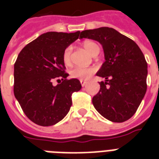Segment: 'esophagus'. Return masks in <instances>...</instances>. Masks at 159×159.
<instances>
[{
    "label": "esophagus",
    "instance_id": "esophagus-1",
    "mask_svg": "<svg viewBox=\"0 0 159 159\" xmlns=\"http://www.w3.org/2000/svg\"><path fill=\"white\" fill-rule=\"evenodd\" d=\"M80 82H81V84H82V87H85V86L87 84V82H85L83 80H80Z\"/></svg>",
    "mask_w": 159,
    "mask_h": 159
}]
</instances>
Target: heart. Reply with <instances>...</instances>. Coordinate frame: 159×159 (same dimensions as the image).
I'll return each mask as SVG.
<instances>
[{
  "label": "heart",
  "mask_w": 159,
  "mask_h": 159,
  "mask_svg": "<svg viewBox=\"0 0 159 159\" xmlns=\"http://www.w3.org/2000/svg\"><path fill=\"white\" fill-rule=\"evenodd\" d=\"M84 48L87 49L88 52L92 55L96 52L97 50L99 49V47L97 43L92 42V41H86L83 43ZM72 46L69 45L67 46V48H65L62 53V59L63 62L66 64H69L71 62V54H72ZM96 72V68L95 67H74L73 69L70 72L71 77H74V78H78L80 80H87L89 79L90 77H92V75L94 74Z\"/></svg>",
  "instance_id": "b5f03b06"
}]
</instances>
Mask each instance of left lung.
<instances>
[{
  "label": "left lung",
  "instance_id": "8db88e82",
  "mask_svg": "<svg viewBox=\"0 0 159 159\" xmlns=\"http://www.w3.org/2000/svg\"><path fill=\"white\" fill-rule=\"evenodd\" d=\"M81 39L99 42L105 62L97 72L104 77L92 103L103 117L112 122H124L134 115L147 90L148 64L137 43L109 27L81 32Z\"/></svg>",
  "mask_w": 159,
  "mask_h": 159
}]
</instances>
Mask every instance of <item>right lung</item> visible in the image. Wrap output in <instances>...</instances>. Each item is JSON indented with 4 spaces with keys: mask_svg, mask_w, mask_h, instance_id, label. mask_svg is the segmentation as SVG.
<instances>
[{
    "mask_svg": "<svg viewBox=\"0 0 159 159\" xmlns=\"http://www.w3.org/2000/svg\"><path fill=\"white\" fill-rule=\"evenodd\" d=\"M75 33L47 32L28 43L14 65V94L24 113L41 126L53 125L67 116L72 94L82 88L76 78L67 80L62 53L78 39ZM62 77L57 86L52 80Z\"/></svg>",
    "mask_w": 159,
    "mask_h": 159,
    "instance_id": "obj_1",
    "label": "right lung"
}]
</instances>
